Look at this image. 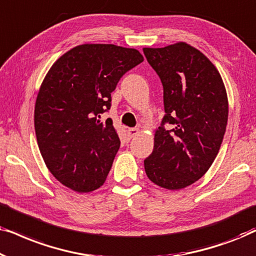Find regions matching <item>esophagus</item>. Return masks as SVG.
I'll return each mask as SVG.
<instances>
[{
  "label": "esophagus",
  "mask_w": 256,
  "mask_h": 256,
  "mask_svg": "<svg viewBox=\"0 0 256 256\" xmlns=\"http://www.w3.org/2000/svg\"><path fill=\"white\" fill-rule=\"evenodd\" d=\"M127 134H128V138H135V136L138 134V128H130V129H128Z\"/></svg>",
  "instance_id": "obj_1"
}]
</instances>
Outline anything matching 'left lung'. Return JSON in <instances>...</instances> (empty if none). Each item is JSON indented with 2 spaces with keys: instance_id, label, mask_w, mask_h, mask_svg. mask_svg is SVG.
Returning <instances> with one entry per match:
<instances>
[{
  "instance_id": "1",
  "label": "left lung",
  "mask_w": 256,
  "mask_h": 256,
  "mask_svg": "<svg viewBox=\"0 0 256 256\" xmlns=\"http://www.w3.org/2000/svg\"><path fill=\"white\" fill-rule=\"evenodd\" d=\"M143 52L162 82L166 110L146 174L160 188L180 190L204 176L218 155L228 118L226 88L210 59L184 42Z\"/></svg>"
}]
</instances>
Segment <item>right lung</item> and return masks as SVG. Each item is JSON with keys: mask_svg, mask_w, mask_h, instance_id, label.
Masks as SVG:
<instances>
[{"mask_svg": "<svg viewBox=\"0 0 256 256\" xmlns=\"http://www.w3.org/2000/svg\"><path fill=\"white\" fill-rule=\"evenodd\" d=\"M143 62L136 48L82 44L51 66L34 106V130L45 164L62 185L90 192L104 185L120 138L101 114L121 76Z\"/></svg>", "mask_w": 256, "mask_h": 256, "instance_id": "add662e5", "label": "right lung"}]
</instances>
